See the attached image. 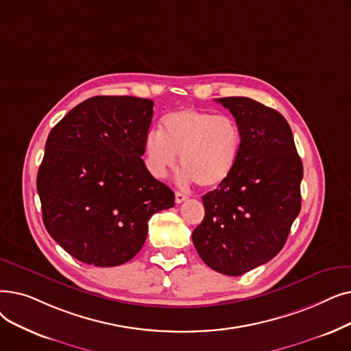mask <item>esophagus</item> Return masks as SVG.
Wrapping results in <instances>:
<instances>
[{
    "label": "esophagus",
    "mask_w": 351,
    "mask_h": 351,
    "mask_svg": "<svg viewBox=\"0 0 351 351\" xmlns=\"http://www.w3.org/2000/svg\"><path fill=\"white\" fill-rule=\"evenodd\" d=\"M188 199V195L186 193H184V192H175V201H176V204H182L184 201H186Z\"/></svg>",
    "instance_id": "34e87169"
}]
</instances>
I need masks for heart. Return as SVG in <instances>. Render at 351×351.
Listing matches in <instances>:
<instances>
[{
    "label": "heart",
    "instance_id": "1",
    "mask_svg": "<svg viewBox=\"0 0 351 351\" xmlns=\"http://www.w3.org/2000/svg\"><path fill=\"white\" fill-rule=\"evenodd\" d=\"M163 132L150 130L143 141L147 171L163 178L176 166L180 155L182 182L204 188L222 185L235 169L242 134L237 120L199 109H180L162 119Z\"/></svg>",
    "mask_w": 351,
    "mask_h": 351
}]
</instances>
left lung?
<instances>
[{"mask_svg":"<svg viewBox=\"0 0 351 351\" xmlns=\"http://www.w3.org/2000/svg\"><path fill=\"white\" fill-rule=\"evenodd\" d=\"M218 103L241 128V152L231 176L202 196L205 217L192 241L208 267L237 277L282 250L301 209L302 163L277 110L248 97Z\"/></svg>","mask_w":351,"mask_h":351,"instance_id":"1","label":"left lung"}]
</instances>
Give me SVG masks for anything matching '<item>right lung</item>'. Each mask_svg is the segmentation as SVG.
<instances>
[{
    "instance_id": "obj_1",
    "label": "right lung",
    "mask_w": 351,
    "mask_h": 351,
    "mask_svg": "<svg viewBox=\"0 0 351 351\" xmlns=\"http://www.w3.org/2000/svg\"><path fill=\"white\" fill-rule=\"evenodd\" d=\"M154 101L96 96L51 129L37 175L43 222L75 260L116 267L138 254L154 213L175 193L142 159Z\"/></svg>"
}]
</instances>
